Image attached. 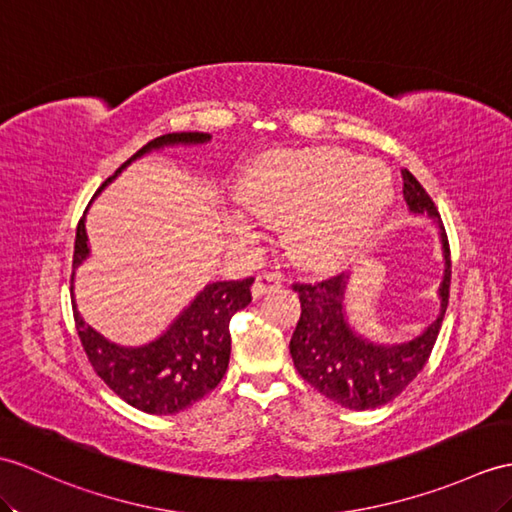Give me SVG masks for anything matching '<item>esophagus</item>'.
Masks as SVG:
<instances>
[{
  "mask_svg": "<svg viewBox=\"0 0 512 512\" xmlns=\"http://www.w3.org/2000/svg\"><path fill=\"white\" fill-rule=\"evenodd\" d=\"M281 288V277L279 275H272V272H264V275H259L253 283V299H259V296H264L268 292H275Z\"/></svg>",
  "mask_w": 512,
  "mask_h": 512,
  "instance_id": "1",
  "label": "esophagus"
}]
</instances>
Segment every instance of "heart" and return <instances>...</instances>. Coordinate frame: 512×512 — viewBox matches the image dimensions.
<instances>
[{"mask_svg": "<svg viewBox=\"0 0 512 512\" xmlns=\"http://www.w3.org/2000/svg\"><path fill=\"white\" fill-rule=\"evenodd\" d=\"M384 165L336 148L272 152L248 165L235 196L255 218L283 224V242L296 266L338 268L360 251L390 202ZM237 216L233 233L253 235Z\"/></svg>", "mask_w": 512, "mask_h": 512, "instance_id": "obj_1", "label": "heart"}]
</instances>
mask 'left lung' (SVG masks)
Here are the masks:
<instances>
[{
  "label": "left lung",
  "mask_w": 512,
  "mask_h": 512,
  "mask_svg": "<svg viewBox=\"0 0 512 512\" xmlns=\"http://www.w3.org/2000/svg\"><path fill=\"white\" fill-rule=\"evenodd\" d=\"M403 176V200L414 216L436 222L443 244L445 275L438 288L441 312L419 336L403 342H375L358 334L349 323L344 294L349 275L320 283H294L299 292L301 318L290 340L296 371L331 401L349 410H371L395 399L421 373L441 331L449 303L451 259L441 216L423 185L408 170Z\"/></svg>",
  "instance_id": "left-lung-1"
}]
</instances>
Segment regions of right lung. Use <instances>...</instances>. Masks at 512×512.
I'll list each match as a JSON object with an SVG mask.
<instances>
[{"label":"right lung","mask_w":512,"mask_h":512,"mask_svg":"<svg viewBox=\"0 0 512 512\" xmlns=\"http://www.w3.org/2000/svg\"><path fill=\"white\" fill-rule=\"evenodd\" d=\"M211 141L209 133H170L135 152L120 170L106 178L102 189L113 183L130 163L144 154L172 146H200ZM95 194V196H98ZM89 237L85 216L80 218L74 246V272H71V303H74L76 329L87 358L104 384L130 406L148 414H176L194 406L220 384L229 368L231 355V316L251 303L253 277L240 281H213L202 288L194 301L178 314L170 327L152 342L124 347L98 334L82 320L74 301V279L78 266L89 259Z\"/></svg>","instance_id":"right-lung-1"}]
</instances>
